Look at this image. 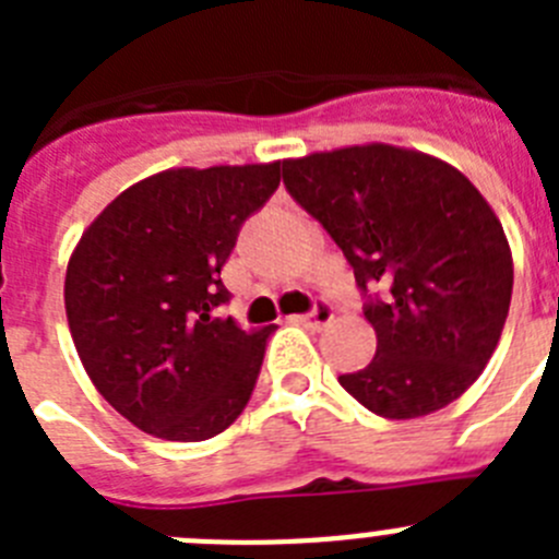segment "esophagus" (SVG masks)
<instances>
[{
  "label": "esophagus",
  "mask_w": 559,
  "mask_h": 559,
  "mask_svg": "<svg viewBox=\"0 0 559 559\" xmlns=\"http://www.w3.org/2000/svg\"><path fill=\"white\" fill-rule=\"evenodd\" d=\"M333 319V305L324 302V299H319V302L310 308V313L305 316H296V322L305 324V328H324V324Z\"/></svg>",
  "instance_id": "obj_1"
}]
</instances>
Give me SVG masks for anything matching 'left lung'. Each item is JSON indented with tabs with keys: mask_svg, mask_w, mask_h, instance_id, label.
Listing matches in <instances>:
<instances>
[{
	"mask_svg": "<svg viewBox=\"0 0 559 559\" xmlns=\"http://www.w3.org/2000/svg\"><path fill=\"white\" fill-rule=\"evenodd\" d=\"M290 199L324 226L364 294L374 358L338 383L378 417L412 419L473 386L501 338L512 254L456 167L392 145L283 162Z\"/></svg>",
	"mask_w": 559,
	"mask_h": 559,
	"instance_id": "obj_1",
	"label": "left lung"
}]
</instances>
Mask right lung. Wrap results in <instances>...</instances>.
<instances>
[{"label": "right lung", "instance_id": "obj_1", "mask_svg": "<svg viewBox=\"0 0 559 559\" xmlns=\"http://www.w3.org/2000/svg\"><path fill=\"white\" fill-rule=\"evenodd\" d=\"M280 187V162L165 170L128 187L83 231L63 302L97 392L128 423L201 442L240 417L274 328L215 310L237 235Z\"/></svg>", "mask_w": 559, "mask_h": 559}]
</instances>
